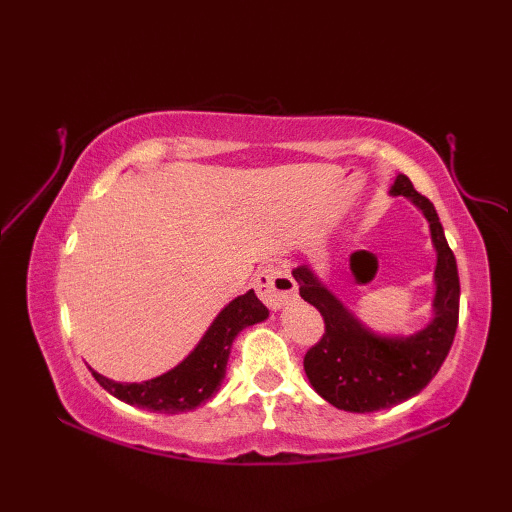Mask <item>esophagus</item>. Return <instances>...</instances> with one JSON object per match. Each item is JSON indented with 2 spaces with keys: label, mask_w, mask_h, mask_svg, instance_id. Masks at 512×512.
<instances>
[{
  "label": "esophagus",
  "mask_w": 512,
  "mask_h": 512,
  "mask_svg": "<svg viewBox=\"0 0 512 512\" xmlns=\"http://www.w3.org/2000/svg\"><path fill=\"white\" fill-rule=\"evenodd\" d=\"M257 295L270 310H281L297 297V284L286 268L266 266L255 279Z\"/></svg>",
  "instance_id": "esophagus-1"
}]
</instances>
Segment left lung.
Returning <instances> with one entry per match:
<instances>
[{
  "label": "left lung",
  "mask_w": 512,
  "mask_h": 512,
  "mask_svg": "<svg viewBox=\"0 0 512 512\" xmlns=\"http://www.w3.org/2000/svg\"><path fill=\"white\" fill-rule=\"evenodd\" d=\"M389 195L407 198L429 222L436 248L431 319L413 334H378L336 299L312 266L292 270L303 301L321 312L323 339L308 350L303 369L314 391L330 405L352 413H369L400 405L429 385L447 358L460 312V277L453 250L433 204L407 176L398 173Z\"/></svg>",
  "instance_id": "left-lung-1"
}]
</instances>
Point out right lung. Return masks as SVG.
<instances>
[{"label": "right lung", "instance_id": "right-lung-1", "mask_svg": "<svg viewBox=\"0 0 512 512\" xmlns=\"http://www.w3.org/2000/svg\"><path fill=\"white\" fill-rule=\"evenodd\" d=\"M266 319L268 308L257 299L255 290H248L246 295L235 297L220 310L200 343L169 372L143 380V383H118V380L105 378L92 367L90 372L96 383L127 405L156 413L191 411L204 405L220 389L235 336L248 325L262 323Z\"/></svg>", "mask_w": 512, "mask_h": 512}]
</instances>
